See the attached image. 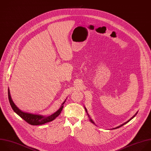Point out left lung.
Segmentation results:
<instances>
[{"label":"left lung","mask_w":151,"mask_h":151,"mask_svg":"<svg viewBox=\"0 0 151 151\" xmlns=\"http://www.w3.org/2000/svg\"><path fill=\"white\" fill-rule=\"evenodd\" d=\"M85 110H86V113H87V110H86V108H85ZM137 113H136V114H134V116H133V117H132V118H131V119H129V120H128V121H127V122H125V123H123V124H122V125H120V126H118V127H115V128H113V129H118V128H119V127H122V126H123V125H124V124H126V123H128V122H129V121H130V120H132V119H133V118H134V117H135V116H136V114H137ZM88 117H89V115H88ZM89 120H90V122H92V123H93V124H95V123H94V122H93V121H92V119H89Z\"/></svg>","instance_id":"obj_1"}]
</instances>
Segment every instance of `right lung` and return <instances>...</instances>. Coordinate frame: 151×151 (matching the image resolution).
Segmentation results:
<instances>
[{"instance_id":"obj_1","label":"right lung","mask_w":151,"mask_h":151,"mask_svg":"<svg viewBox=\"0 0 151 151\" xmlns=\"http://www.w3.org/2000/svg\"><path fill=\"white\" fill-rule=\"evenodd\" d=\"M8 98H9V103H10L13 110L18 116H19L22 119H24L25 122H27L28 124L34 125V126L41 125V124H45V123L50 122H52L53 120H55L61 113V111L63 108V104H65V103L66 101V100H65V101L62 103L60 108L54 114L50 115L49 116H44L42 115L34 114H31V113H25V112L22 111L21 110H19L16 106V105L14 104V103L13 102L12 99L11 98V94H10L9 89H8Z\"/></svg>"}]
</instances>
